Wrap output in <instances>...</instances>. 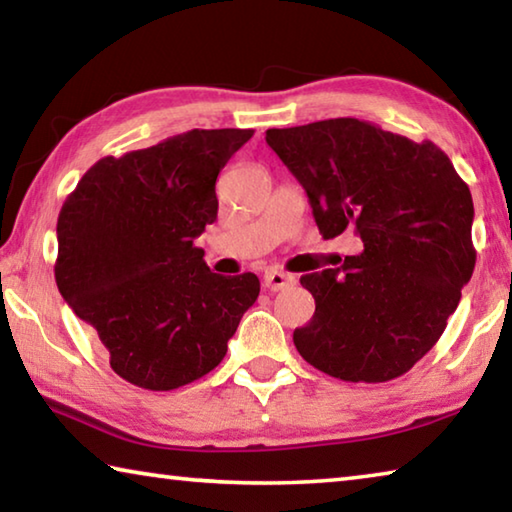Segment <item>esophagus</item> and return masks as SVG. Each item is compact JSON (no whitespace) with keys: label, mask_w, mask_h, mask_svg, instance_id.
Here are the masks:
<instances>
[{"label":"esophagus","mask_w":512,"mask_h":512,"mask_svg":"<svg viewBox=\"0 0 512 512\" xmlns=\"http://www.w3.org/2000/svg\"><path fill=\"white\" fill-rule=\"evenodd\" d=\"M296 284V277L282 271H266L264 273V287L268 291H284Z\"/></svg>","instance_id":"34e87169"}]
</instances>
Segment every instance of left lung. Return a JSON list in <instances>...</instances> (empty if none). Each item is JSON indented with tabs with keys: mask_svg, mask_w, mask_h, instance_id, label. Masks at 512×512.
Here are the masks:
<instances>
[{
	"mask_svg": "<svg viewBox=\"0 0 512 512\" xmlns=\"http://www.w3.org/2000/svg\"><path fill=\"white\" fill-rule=\"evenodd\" d=\"M266 144L307 192L320 235L352 232L361 253L300 277L314 318L302 359L343 381H388L427 354L470 282L472 194L436 144L352 117L268 128Z\"/></svg>",
	"mask_w": 512,
	"mask_h": 512,
	"instance_id": "left-lung-1",
	"label": "left lung"
}]
</instances>
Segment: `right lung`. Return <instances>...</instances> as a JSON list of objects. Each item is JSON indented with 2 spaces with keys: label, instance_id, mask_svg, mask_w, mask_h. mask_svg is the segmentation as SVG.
Returning a JSON list of instances; mask_svg holds the SVG:
<instances>
[{
  "label": "right lung",
  "instance_id": "obj_1",
  "mask_svg": "<svg viewBox=\"0 0 512 512\" xmlns=\"http://www.w3.org/2000/svg\"><path fill=\"white\" fill-rule=\"evenodd\" d=\"M253 133L194 128L108 155L58 214L60 296L135 386L173 391L214 370L259 296L257 275H216L194 246L216 221V176Z\"/></svg>",
  "mask_w": 512,
  "mask_h": 512
}]
</instances>
